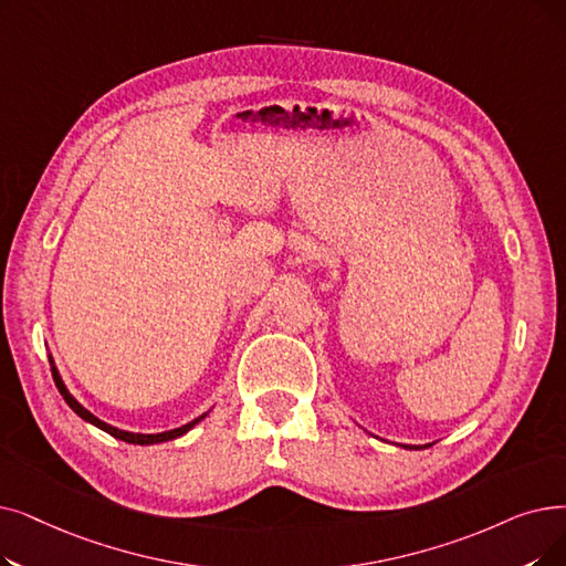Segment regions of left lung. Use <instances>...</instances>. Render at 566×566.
I'll list each match as a JSON object with an SVG mask.
<instances>
[{"label":"left lung","instance_id":"8db88e82","mask_svg":"<svg viewBox=\"0 0 566 566\" xmlns=\"http://www.w3.org/2000/svg\"><path fill=\"white\" fill-rule=\"evenodd\" d=\"M428 447H430V444H426V447H409V444H407L405 449H428Z\"/></svg>","mask_w":566,"mask_h":566}]
</instances>
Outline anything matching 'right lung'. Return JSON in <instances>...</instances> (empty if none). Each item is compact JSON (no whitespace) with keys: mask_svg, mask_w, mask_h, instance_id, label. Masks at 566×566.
I'll return each instance as SVG.
<instances>
[{"mask_svg":"<svg viewBox=\"0 0 566 566\" xmlns=\"http://www.w3.org/2000/svg\"><path fill=\"white\" fill-rule=\"evenodd\" d=\"M48 360H51V373H53V379H55V386H57V390H60V396L64 398V402L76 411L81 419L85 421V423H90V426H94V428H99V430H104V432H108L111 437H115V439H119V441H127V444H138V447H150V444H161V441H168V439H178V437H182V434H187L196 423L199 421H203L206 416H208V411L206 413H201L199 419H193V421H189V423H185V426H180V428H174V430H166V432H157V434H143V432H129V430H119V428H115V426H111V423H106V421H102V419H96V416L90 411V409H85L76 398L71 396L69 392V388H66V384L62 381V377H60V370H57V365H55V360H53V356L48 354Z\"/></svg>","mask_w":566,"mask_h":566,"instance_id":"right-lung-1","label":"right lung"}]
</instances>
